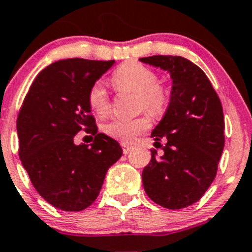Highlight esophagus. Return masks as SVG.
Wrapping results in <instances>:
<instances>
[{"mask_svg": "<svg viewBox=\"0 0 252 252\" xmlns=\"http://www.w3.org/2000/svg\"><path fill=\"white\" fill-rule=\"evenodd\" d=\"M122 147H123V153L124 154H128L129 152L133 149V146H130V144H126V143H122Z\"/></svg>", "mask_w": 252, "mask_h": 252, "instance_id": "esophagus-1", "label": "esophagus"}]
</instances>
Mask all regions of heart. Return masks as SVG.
Masks as SVG:
<instances>
[{
	"label": "heart",
	"instance_id": "b5f03b06",
	"mask_svg": "<svg viewBox=\"0 0 252 252\" xmlns=\"http://www.w3.org/2000/svg\"><path fill=\"white\" fill-rule=\"evenodd\" d=\"M112 83L118 92L135 93L140 108L152 114H160L168 103V92L157 84V74L138 61H126L118 67L112 76ZM89 105L96 114L105 115L110 109L108 93L100 83L94 84L88 94ZM149 128L147 117L124 119L114 118L104 126V131L123 142H133L137 135Z\"/></svg>",
	"mask_w": 252,
	"mask_h": 252
}]
</instances>
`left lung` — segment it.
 <instances>
[{
	"instance_id": "1",
	"label": "left lung",
	"mask_w": 252,
	"mask_h": 252,
	"mask_svg": "<svg viewBox=\"0 0 252 252\" xmlns=\"http://www.w3.org/2000/svg\"><path fill=\"white\" fill-rule=\"evenodd\" d=\"M171 76L169 103L151 137L162 147L152 149L143 169L144 191L162 207L180 210L197 202L217 173L225 146L222 105L205 72L182 56L156 55L139 59Z\"/></svg>"
}]
</instances>
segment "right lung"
Listing matches in <instances>:
<instances>
[{
	"label": "right lung",
	"instance_id": "right-lung-1",
	"mask_svg": "<svg viewBox=\"0 0 252 252\" xmlns=\"http://www.w3.org/2000/svg\"><path fill=\"white\" fill-rule=\"evenodd\" d=\"M115 61L64 59L33 80L17 117L20 159L38 194L63 211L94 202L108 169L123 154L121 144L98 133L88 101L90 88ZM80 130L95 135L75 145Z\"/></svg>",
	"mask_w": 252,
	"mask_h": 252
}]
</instances>
